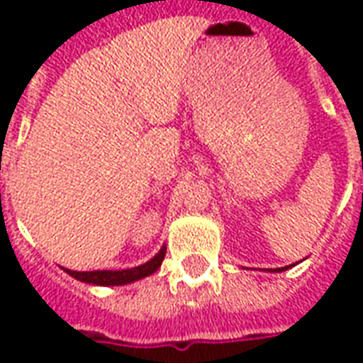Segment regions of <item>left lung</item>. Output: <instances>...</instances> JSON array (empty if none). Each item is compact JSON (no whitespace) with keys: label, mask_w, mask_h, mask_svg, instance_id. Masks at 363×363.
<instances>
[{"label":"left lung","mask_w":363,"mask_h":363,"mask_svg":"<svg viewBox=\"0 0 363 363\" xmlns=\"http://www.w3.org/2000/svg\"><path fill=\"white\" fill-rule=\"evenodd\" d=\"M286 268H288V267H286ZM286 268H281V270H286ZM281 270H280V268H278V272H281Z\"/></svg>","instance_id":"8db88e82"}]
</instances>
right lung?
I'll use <instances>...</instances> for the list:
<instances>
[{
  "instance_id": "right-lung-1",
  "label": "right lung",
  "mask_w": 363,
  "mask_h": 363,
  "mask_svg": "<svg viewBox=\"0 0 363 363\" xmlns=\"http://www.w3.org/2000/svg\"><path fill=\"white\" fill-rule=\"evenodd\" d=\"M165 247L142 267L130 268V270H95V272H75V270H66L69 276H74L77 280L87 281V284H96V286H124L130 281L142 280L145 276H150L161 267V262L165 259Z\"/></svg>"
}]
</instances>
